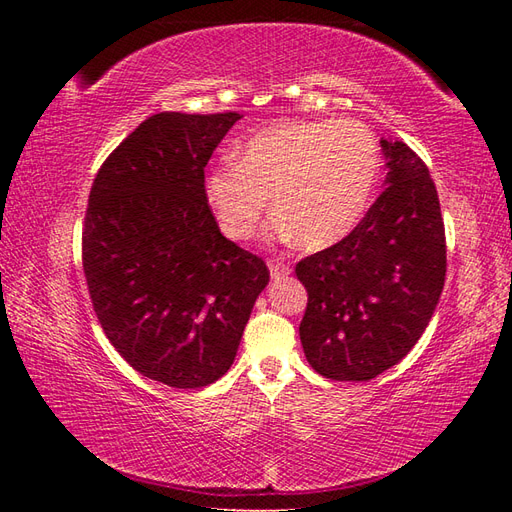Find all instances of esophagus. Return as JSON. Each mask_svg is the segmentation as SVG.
<instances>
[{
    "instance_id": "34e87169",
    "label": "esophagus",
    "mask_w": 512,
    "mask_h": 512,
    "mask_svg": "<svg viewBox=\"0 0 512 512\" xmlns=\"http://www.w3.org/2000/svg\"><path fill=\"white\" fill-rule=\"evenodd\" d=\"M268 268H270V277L273 279H281V277L290 275V266H286L284 262H277V259H270Z\"/></svg>"
}]
</instances>
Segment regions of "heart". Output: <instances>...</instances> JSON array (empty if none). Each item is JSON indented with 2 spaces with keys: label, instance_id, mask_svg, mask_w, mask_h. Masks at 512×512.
<instances>
[{
  "label": "heart",
  "instance_id": "heart-1",
  "mask_svg": "<svg viewBox=\"0 0 512 512\" xmlns=\"http://www.w3.org/2000/svg\"><path fill=\"white\" fill-rule=\"evenodd\" d=\"M380 173L376 136L358 121H292L262 129L235 151V165L204 180L222 233L250 239L273 204L275 233L306 250L343 242L361 224Z\"/></svg>",
  "mask_w": 512,
  "mask_h": 512
}]
</instances>
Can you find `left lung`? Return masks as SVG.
<instances>
[{
  "label": "left lung",
  "mask_w": 512,
  "mask_h": 512,
  "mask_svg": "<svg viewBox=\"0 0 512 512\" xmlns=\"http://www.w3.org/2000/svg\"><path fill=\"white\" fill-rule=\"evenodd\" d=\"M385 191L343 242L297 264L308 290L299 325L314 372L372 380L418 343L442 295L447 242L436 184L416 151L380 140Z\"/></svg>",
  "instance_id": "obj_1"
}]
</instances>
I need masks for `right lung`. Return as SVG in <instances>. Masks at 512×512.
Segmentation results:
<instances>
[{"label": "right lung", "mask_w": 512, "mask_h": 512, "mask_svg": "<svg viewBox=\"0 0 512 512\" xmlns=\"http://www.w3.org/2000/svg\"><path fill=\"white\" fill-rule=\"evenodd\" d=\"M237 112L149 116L99 169L83 273L107 339L136 372L178 389L231 369L270 273L220 233L204 167Z\"/></svg>", "instance_id": "add662e5"}]
</instances>
